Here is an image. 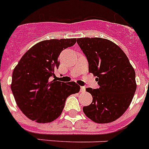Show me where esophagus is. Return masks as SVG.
Instances as JSON below:
<instances>
[{"label": "esophagus", "mask_w": 149, "mask_h": 149, "mask_svg": "<svg viewBox=\"0 0 149 149\" xmlns=\"http://www.w3.org/2000/svg\"><path fill=\"white\" fill-rule=\"evenodd\" d=\"M86 90V87L85 86H80V92L83 93V92H85Z\"/></svg>", "instance_id": "34e87169"}]
</instances>
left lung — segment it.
Listing matches in <instances>:
<instances>
[{"instance_id": "obj_1", "label": "left lung", "mask_w": 149, "mask_h": 149, "mask_svg": "<svg viewBox=\"0 0 149 149\" xmlns=\"http://www.w3.org/2000/svg\"><path fill=\"white\" fill-rule=\"evenodd\" d=\"M77 42L100 86L86 89L93 102L83 107V112L95 123L113 122L129 108L136 90L133 67L120 47L109 40L85 37Z\"/></svg>"}]
</instances>
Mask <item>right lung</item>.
<instances>
[{"label": "right lung", "instance_id": "obj_1", "mask_svg": "<svg viewBox=\"0 0 149 149\" xmlns=\"http://www.w3.org/2000/svg\"><path fill=\"white\" fill-rule=\"evenodd\" d=\"M77 39L49 40L33 46L24 54L12 75L11 90L17 105L27 118L39 123H50L62 113L69 95L79 92L75 83L55 79L58 56Z\"/></svg>", "mask_w": 149, "mask_h": 149}]
</instances>
